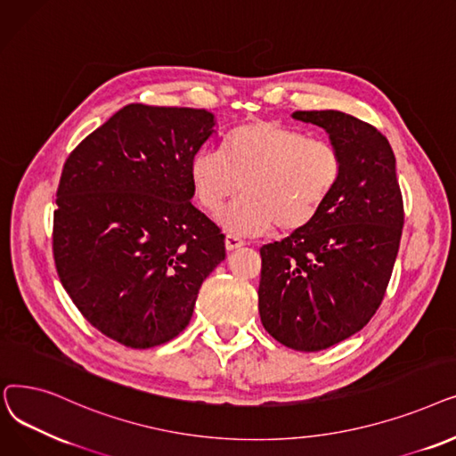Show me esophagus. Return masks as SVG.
<instances>
[{"label": "esophagus", "instance_id": "34e87169", "mask_svg": "<svg viewBox=\"0 0 456 456\" xmlns=\"http://www.w3.org/2000/svg\"><path fill=\"white\" fill-rule=\"evenodd\" d=\"M224 245H226V250H228V252H232V250L241 248V247L245 245V241H241L240 237H235V235H226Z\"/></svg>", "mask_w": 456, "mask_h": 456}]
</instances>
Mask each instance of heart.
Masks as SVG:
<instances>
[{
  "instance_id": "heart-1",
  "label": "heart",
  "mask_w": 456,
  "mask_h": 456,
  "mask_svg": "<svg viewBox=\"0 0 456 456\" xmlns=\"http://www.w3.org/2000/svg\"><path fill=\"white\" fill-rule=\"evenodd\" d=\"M191 183L209 213L241 191L245 197L221 215L240 235L278 226L297 232L315 221L341 178L338 150L273 120H252L226 135L223 151L202 150L191 161Z\"/></svg>"
}]
</instances>
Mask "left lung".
I'll return each instance as SVG.
<instances>
[{"instance_id":"1","label":"left lung","mask_w":456,"mask_h":456,"mask_svg":"<svg viewBox=\"0 0 456 456\" xmlns=\"http://www.w3.org/2000/svg\"><path fill=\"white\" fill-rule=\"evenodd\" d=\"M341 158L315 221L259 248V317L281 345L315 353L362 330L379 310L399 252L404 209L395 156L377 127L341 111H295Z\"/></svg>"}]
</instances>
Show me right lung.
<instances>
[{"instance_id":"1","label":"right lung","mask_w":456,"mask_h":456,"mask_svg":"<svg viewBox=\"0 0 456 456\" xmlns=\"http://www.w3.org/2000/svg\"><path fill=\"white\" fill-rule=\"evenodd\" d=\"M213 126L206 110L129 103L62 167L53 211L61 284L94 329L132 349L176 338L226 257L224 233L191 204V161Z\"/></svg>"}]
</instances>
